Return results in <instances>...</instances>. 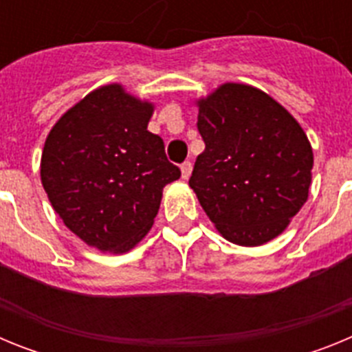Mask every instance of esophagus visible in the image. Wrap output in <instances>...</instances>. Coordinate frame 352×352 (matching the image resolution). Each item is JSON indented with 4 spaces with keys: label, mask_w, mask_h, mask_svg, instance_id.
Listing matches in <instances>:
<instances>
[{
    "label": "esophagus",
    "mask_w": 352,
    "mask_h": 352,
    "mask_svg": "<svg viewBox=\"0 0 352 352\" xmlns=\"http://www.w3.org/2000/svg\"><path fill=\"white\" fill-rule=\"evenodd\" d=\"M192 174V162H183L182 164V178L183 179H188Z\"/></svg>",
    "instance_id": "obj_1"
}]
</instances>
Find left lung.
I'll use <instances>...</instances> for the list:
<instances>
[{"label": "left lung", "mask_w": 352, "mask_h": 352, "mask_svg": "<svg viewBox=\"0 0 352 352\" xmlns=\"http://www.w3.org/2000/svg\"><path fill=\"white\" fill-rule=\"evenodd\" d=\"M204 151L188 179L220 234L257 247L287 227L312 179L314 155L298 121L264 91L223 84L199 102Z\"/></svg>", "instance_id": "obj_1"}]
</instances>
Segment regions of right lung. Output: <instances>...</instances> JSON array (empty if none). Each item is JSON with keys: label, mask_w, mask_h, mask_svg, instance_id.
<instances>
[{"label": "right lung", "mask_w": 352, "mask_h": 352, "mask_svg": "<svg viewBox=\"0 0 352 352\" xmlns=\"http://www.w3.org/2000/svg\"><path fill=\"white\" fill-rule=\"evenodd\" d=\"M153 105L111 84L52 126L40 176L54 211L84 243L126 252L151 229L162 190L182 176L148 130Z\"/></svg>", "instance_id": "1"}]
</instances>
